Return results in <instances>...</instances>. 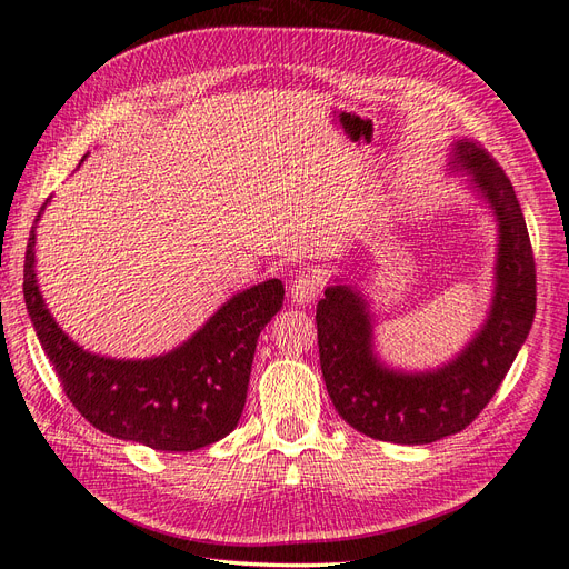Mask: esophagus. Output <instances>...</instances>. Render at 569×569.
<instances>
[{
	"instance_id": "esophagus-1",
	"label": "esophagus",
	"mask_w": 569,
	"mask_h": 569,
	"mask_svg": "<svg viewBox=\"0 0 569 569\" xmlns=\"http://www.w3.org/2000/svg\"><path fill=\"white\" fill-rule=\"evenodd\" d=\"M319 292H321V277H317V273L302 271L288 283V296L296 305L315 302Z\"/></svg>"
}]
</instances>
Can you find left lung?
<instances>
[{
  "instance_id": "1",
  "label": "left lung",
  "mask_w": 569,
  "mask_h": 569,
  "mask_svg": "<svg viewBox=\"0 0 569 569\" xmlns=\"http://www.w3.org/2000/svg\"><path fill=\"white\" fill-rule=\"evenodd\" d=\"M451 164L470 174L499 222L489 315L458 357L432 371H395L373 352V317L355 286H328L317 305L326 390L347 423L380 442L428 445L470 426L499 390L535 321V254L510 179L468 139L453 143Z\"/></svg>"
}]
</instances>
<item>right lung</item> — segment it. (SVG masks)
Listing matches in <instances>:
<instances>
[{
    "instance_id": "right-lung-1",
    "label": "right lung",
    "mask_w": 569,
    "mask_h": 569,
    "mask_svg": "<svg viewBox=\"0 0 569 569\" xmlns=\"http://www.w3.org/2000/svg\"><path fill=\"white\" fill-rule=\"evenodd\" d=\"M23 296L66 397L91 426L158 451H196L238 426L254 347L283 307V283L269 279L236 292L187 342L151 359L91 355L61 331L34 273V227L26 250Z\"/></svg>"
}]
</instances>
